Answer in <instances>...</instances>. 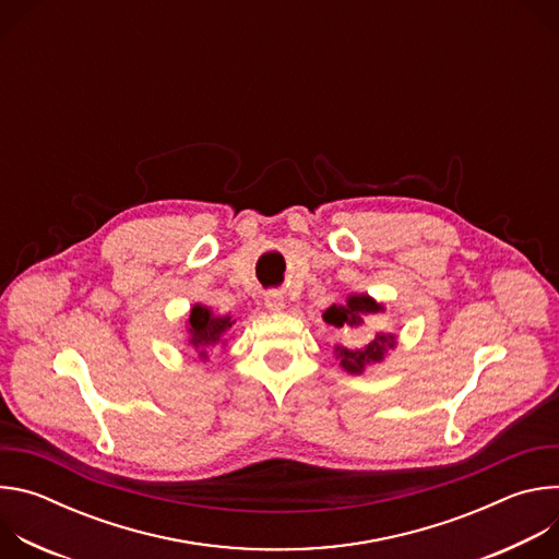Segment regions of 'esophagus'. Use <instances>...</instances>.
Wrapping results in <instances>:
<instances>
[{
    "instance_id": "1",
    "label": "esophagus",
    "mask_w": 559,
    "mask_h": 559,
    "mask_svg": "<svg viewBox=\"0 0 559 559\" xmlns=\"http://www.w3.org/2000/svg\"><path fill=\"white\" fill-rule=\"evenodd\" d=\"M265 309H270V311H283V309H285L283 294H278V292L265 294Z\"/></svg>"
}]
</instances>
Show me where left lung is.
I'll use <instances>...</instances> for the list:
<instances>
[{"label":"left lung","mask_w":559,"mask_h":559,"mask_svg":"<svg viewBox=\"0 0 559 559\" xmlns=\"http://www.w3.org/2000/svg\"><path fill=\"white\" fill-rule=\"evenodd\" d=\"M378 311H384V307L380 302H376L371 296L352 294V296H347L345 305H332L330 309H325L323 318H325V323L334 325L336 330H347V328H360L369 313H378ZM393 347H395L393 334H376V338L365 347L336 345L334 354L347 373L360 376L369 365L380 362L384 358L386 349H393Z\"/></svg>","instance_id":"8db88e82"}]
</instances>
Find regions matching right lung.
I'll use <instances>...</instances> for the list:
<instances>
[{
    "label": "right lung",
    "mask_w": 559,
    "mask_h": 559,
    "mask_svg": "<svg viewBox=\"0 0 559 559\" xmlns=\"http://www.w3.org/2000/svg\"><path fill=\"white\" fill-rule=\"evenodd\" d=\"M231 316H216L205 305H194L188 318V345L199 354L201 360H207L210 349L225 345L227 334L234 328Z\"/></svg>",
    "instance_id": "1"
}]
</instances>
